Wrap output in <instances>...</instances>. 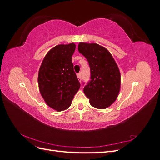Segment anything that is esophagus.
Segmentation results:
<instances>
[{"mask_svg": "<svg viewBox=\"0 0 160 160\" xmlns=\"http://www.w3.org/2000/svg\"><path fill=\"white\" fill-rule=\"evenodd\" d=\"M77 78H78V79H79V82L81 83V75H80V73H78L77 75Z\"/></svg>", "mask_w": 160, "mask_h": 160, "instance_id": "34e87169", "label": "esophagus"}]
</instances>
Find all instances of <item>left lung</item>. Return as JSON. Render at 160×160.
Returning <instances> with one entry per match:
<instances>
[{
    "instance_id": "8db88e82",
    "label": "left lung",
    "mask_w": 160,
    "mask_h": 160,
    "mask_svg": "<svg viewBox=\"0 0 160 160\" xmlns=\"http://www.w3.org/2000/svg\"><path fill=\"white\" fill-rule=\"evenodd\" d=\"M78 50L89 62L91 81L84 93L93 107L103 109L117 99L121 88L119 67L110 52L97 43L79 42Z\"/></svg>"
}]
</instances>
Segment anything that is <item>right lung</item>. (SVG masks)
Instances as JSON below:
<instances>
[{
    "label": "right lung",
    "instance_id": "obj_1",
    "mask_svg": "<svg viewBox=\"0 0 160 160\" xmlns=\"http://www.w3.org/2000/svg\"><path fill=\"white\" fill-rule=\"evenodd\" d=\"M75 43L58 45L49 51L38 71L40 93L48 106L57 111L68 109L80 83L73 70Z\"/></svg>",
    "mask_w": 160,
    "mask_h": 160
}]
</instances>
